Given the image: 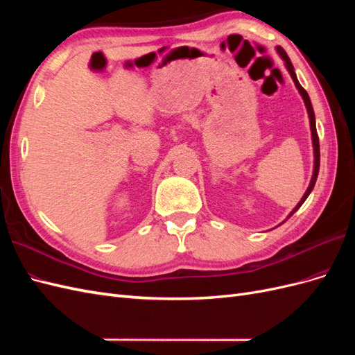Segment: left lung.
<instances>
[{"label": "left lung", "instance_id": "8db88e82", "mask_svg": "<svg viewBox=\"0 0 355 355\" xmlns=\"http://www.w3.org/2000/svg\"><path fill=\"white\" fill-rule=\"evenodd\" d=\"M275 50H277V53H278V56H280V58L284 60V67H286V69L288 71L290 77H292V80H293V83H295V85H296V89H297V92L300 93V96H302L304 103H305V106H306L308 116H309L311 137H313V148H314V170H313V178H311L309 187H308V189L305 191L304 197L300 198V201L296 204V207H295L292 211H290V214H288V218H290L300 206H302V204L305 202V200L308 198V196L311 194V191L314 189L315 180H317V176H318V170H320V144H318V135H317V127H315V115H314L313 105H311V101H309V96H308L306 90L302 87V85L299 84L297 77H296V73H295V68H293V65H292V62H290V59H288V56H287V53H286V51L283 50V47H280V46H277ZM282 223H283V222H282Z\"/></svg>", "mask_w": 355, "mask_h": 355}]
</instances>
